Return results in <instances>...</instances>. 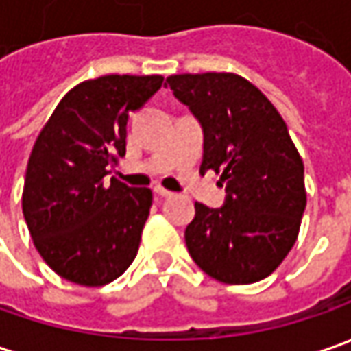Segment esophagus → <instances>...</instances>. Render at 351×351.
Here are the masks:
<instances>
[{
	"label": "esophagus",
	"mask_w": 351,
	"mask_h": 351,
	"mask_svg": "<svg viewBox=\"0 0 351 351\" xmlns=\"http://www.w3.org/2000/svg\"><path fill=\"white\" fill-rule=\"evenodd\" d=\"M154 193H158L160 197H169V195H171V191H169V189H164L162 185H156Z\"/></svg>",
	"instance_id": "esophagus-1"
}]
</instances>
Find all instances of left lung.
Instances as JSON below:
<instances>
[{
	"label": "left lung",
	"mask_w": 351,
	"mask_h": 351,
	"mask_svg": "<svg viewBox=\"0 0 351 351\" xmlns=\"http://www.w3.org/2000/svg\"><path fill=\"white\" fill-rule=\"evenodd\" d=\"M169 89L203 127L201 173L224 182L223 207L195 203L185 228L193 262L217 281L256 283L285 260L306 207L304 166L271 101L236 74L169 75Z\"/></svg>",
	"instance_id": "obj_1"
}]
</instances>
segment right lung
<instances>
[{
    "mask_svg": "<svg viewBox=\"0 0 351 351\" xmlns=\"http://www.w3.org/2000/svg\"><path fill=\"white\" fill-rule=\"evenodd\" d=\"M162 75H101L70 89L34 142L23 215L43 260L58 276L101 287L136 258L152 191L111 178L127 152L128 113L162 88Z\"/></svg>",
    "mask_w": 351,
    "mask_h": 351,
    "instance_id": "add662e5",
    "label": "right lung"
}]
</instances>
